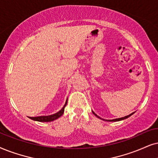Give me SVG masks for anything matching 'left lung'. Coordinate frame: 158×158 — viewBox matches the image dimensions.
Returning a JSON list of instances; mask_svg holds the SVG:
<instances>
[{
  "instance_id": "8db88e82",
  "label": "left lung",
  "mask_w": 158,
  "mask_h": 158,
  "mask_svg": "<svg viewBox=\"0 0 158 158\" xmlns=\"http://www.w3.org/2000/svg\"><path fill=\"white\" fill-rule=\"evenodd\" d=\"M93 113L94 114H95V116H96L97 117H98V118L101 119V117H98V115H97L96 114H95V113H94L93 111ZM134 114V112L131 113V114H129V115H127V116H125V117H121V118H117V119H107V120H106V121H108V122H117V121H120V120H123V119H127V118H128L129 117H131V116L132 115V114ZM103 119V120H105V119Z\"/></svg>"
}]
</instances>
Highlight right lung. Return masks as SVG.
Masks as SVG:
<instances>
[{
  "mask_svg": "<svg viewBox=\"0 0 158 158\" xmlns=\"http://www.w3.org/2000/svg\"><path fill=\"white\" fill-rule=\"evenodd\" d=\"M67 102L68 101L66 100L64 106L62 108L61 110H60L58 112L54 114L48 115V116H39V117H29V118L33 119V120L38 121V122H51V121L55 120V119H58L60 117H61V116L63 114V113H64L65 107L67 105Z\"/></svg>",
  "mask_w": 158,
  "mask_h": 158,
  "instance_id": "right-lung-1",
  "label": "right lung"
}]
</instances>
